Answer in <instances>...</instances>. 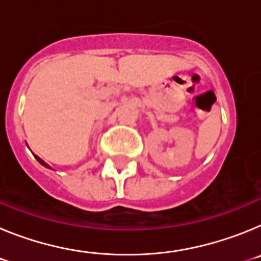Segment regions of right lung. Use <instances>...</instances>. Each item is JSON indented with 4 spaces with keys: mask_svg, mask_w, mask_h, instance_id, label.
I'll return each instance as SVG.
<instances>
[{
    "mask_svg": "<svg viewBox=\"0 0 261 261\" xmlns=\"http://www.w3.org/2000/svg\"><path fill=\"white\" fill-rule=\"evenodd\" d=\"M34 156H35V159H36V161H38L39 163H40V165H43V166H44V167H47V168H50V166L47 165V163H45L44 161H43V159H41V158H39L38 155H35V154H34Z\"/></svg>",
    "mask_w": 261,
    "mask_h": 261,
    "instance_id": "right-lung-1",
    "label": "right lung"
}]
</instances>
